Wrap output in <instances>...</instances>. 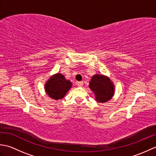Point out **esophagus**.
Listing matches in <instances>:
<instances>
[{
    "label": "esophagus",
    "instance_id": "esophagus-1",
    "mask_svg": "<svg viewBox=\"0 0 156 156\" xmlns=\"http://www.w3.org/2000/svg\"><path fill=\"white\" fill-rule=\"evenodd\" d=\"M82 85H83V82H77V86H78V87H82Z\"/></svg>",
    "mask_w": 156,
    "mask_h": 156
}]
</instances>
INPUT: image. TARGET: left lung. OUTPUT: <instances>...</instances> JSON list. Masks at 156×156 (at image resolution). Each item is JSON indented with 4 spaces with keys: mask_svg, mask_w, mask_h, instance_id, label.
<instances>
[{
    "mask_svg": "<svg viewBox=\"0 0 156 156\" xmlns=\"http://www.w3.org/2000/svg\"><path fill=\"white\" fill-rule=\"evenodd\" d=\"M89 88L93 92L95 100L98 102L110 101L115 94V86L108 76L96 74L92 76L89 82Z\"/></svg>",
    "mask_w": 156,
    "mask_h": 156,
    "instance_id": "obj_1",
    "label": "left lung"
}]
</instances>
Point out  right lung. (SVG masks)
I'll return each instance as SVG.
<instances>
[{
  "mask_svg": "<svg viewBox=\"0 0 156 156\" xmlns=\"http://www.w3.org/2000/svg\"><path fill=\"white\" fill-rule=\"evenodd\" d=\"M72 83L69 80L66 79L65 76L61 73L50 76L46 81L44 89L45 92L49 97L55 101L62 99L66 93L72 88Z\"/></svg>",
  "mask_w": 156,
  "mask_h": 156,
  "instance_id": "right-lung-1",
  "label": "right lung"
}]
</instances>
